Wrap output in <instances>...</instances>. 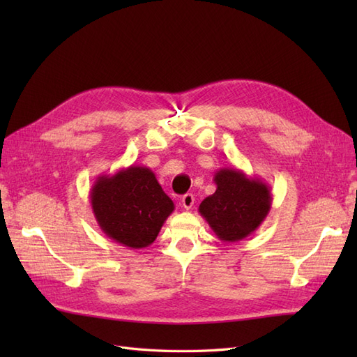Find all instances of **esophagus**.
I'll use <instances>...</instances> for the list:
<instances>
[{
	"instance_id": "1",
	"label": "esophagus",
	"mask_w": 357,
	"mask_h": 357,
	"mask_svg": "<svg viewBox=\"0 0 357 357\" xmlns=\"http://www.w3.org/2000/svg\"><path fill=\"white\" fill-rule=\"evenodd\" d=\"M193 202H195V197H193L192 193H186V195L181 197V205L186 210H190L193 207Z\"/></svg>"
}]
</instances>
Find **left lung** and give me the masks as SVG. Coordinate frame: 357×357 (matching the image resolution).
Wrapping results in <instances>:
<instances>
[{"label":"left lung","mask_w":357,"mask_h":357,"mask_svg":"<svg viewBox=\"0 0 357 357\" xmlns=\"http://www.w3.org/2000/svg\"><path fill=\"white\" fill-rule=\"evenodd\" d=\"M215 192L199 205V214L223 243H236L253 234L271 210V188L236 168L214 174Z\"/></svg>","instance_id":"left-lung-1"}]
</instances>
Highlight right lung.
<instances>
[{
  "mask_svg": "<svg viewBox=\"0 0 357 357\" xmlns=\"http://www.w3.org/2000/svg\"><path fill=\"white\" fill-rule=\"evenodd\" d=\"M91 205L101 231L129 248L152 244L174 211V202L160 188L155 172L139 165L96 177Z\"/></svg>",
  "mask_w": 357,
  "mask_h": 357,
  "instance_id": "right-lung-1",
  "label": "right lung"
}]
</instances>
